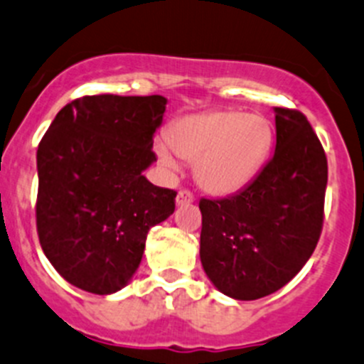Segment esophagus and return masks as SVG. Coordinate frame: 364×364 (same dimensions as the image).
I'll return each instance as SVG.
<instances>
[{"label": "esophagus", "mask_w": 364, "mask_h": 364, "mask_svg": "<svg viewBox=\"0 0 364 364\" xmlns=\"http://www.w3.org/2000/svg\"><path fill=\"white\" fill-rule=\"evenodd\" d=\"M193 203V196L188 192V190H179L178 196H176V204L178 206H188V204Z\"/></svg>", "instance_id": "34e87169"}]
</instances>
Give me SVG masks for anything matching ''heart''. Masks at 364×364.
Listing matches in <instances>:
<instances>
[{
	"label": "heart",
	"instance_id": "1",
	"mask_svg": "<svg viewBox=\"0 0 364 364\" xmlns=\"http://www.w3.org/2000/svg\"><path fill=\"white\" fill-rule=\"evenodd\" d=\"M272 146L274 126L264 115L213 110L178 119L167 140L154 142V153L168 171L179 168V158L193 161L197 183L206 192L231 196L259 174Z\"/></svg>",
	"mask_w": 364,
	"mask_h": 364
}]
</instances>
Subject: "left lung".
I'll use <instances>...</instances> for the list:
<instances>
[{"label":"left lung","instance_id":"left-lung-1","mask_svg":"<svg viewBox=\"0 0 364 364\" xmlns=\"http://www.w3.org/2000/svg\"><path fill=\"white\" fill-rule=\"evenodd\" d=\"M276 151L235 196L200 199V263L218 291L256 301L281 290L311 257L323 222L327 158L308 119L274 108Z\"/></svg>","mask_w":364,"mask_h":364}]
</instances>
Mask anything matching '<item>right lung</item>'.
<instances>
[{"mask_svg":"<svg viewBox=\"0 0 364 364\" xmlns=\"http://www.w3.org/2000/svg\"><path fill=\"white\" fill-rule=\"evenodd\" d=\"M164 96H85L56 114L37 149V232L60 276L110 295L142 261L147 232L174 213L176 192L147 181Z\"/></svg>","mask_w":364,"mask_h":364,"instance_id":"right-lung-1","label":"right lung"}]
</instances>
